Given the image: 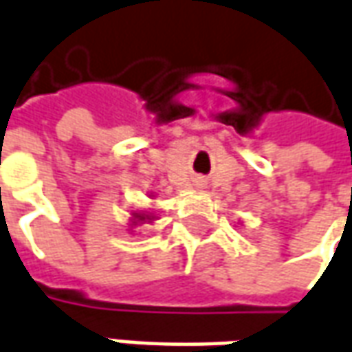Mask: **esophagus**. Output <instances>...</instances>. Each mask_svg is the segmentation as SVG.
<instances>
[{"instance_id":"34e87169","label":"esophagus","mask_w":352,"mask_h":352,"mask_svg":"<svg viewBox=\"0 0 352 352\" xmlns=\"http://www.w3.org/2000/svg\"><path fill=\"white\" fill-rule=\"evenodd\" d=\"M195 186H197V188H205V180L197 178V180H195Z\"/></svg>"}]
</instances>
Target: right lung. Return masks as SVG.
I'll return each instance as SVG.
<instances>
[{
  "instance_id": "1",
  "label": "right lung",
  "mask_w": 352,
  "mask_h": 352,
  "mask_svg": "<svg viewBox=\"0 0 352 352\" xmlns=\"http://www.w3.org/2000/svg\"><path fill=\"white\" fill-rule=\"evenodd\" d=\"M149 197H155V195H149ZM153 220H157L155 212H149V210H134L132 217H130V232L134 226H142V224H149Z\"/></svg>"
}]
</instances>
